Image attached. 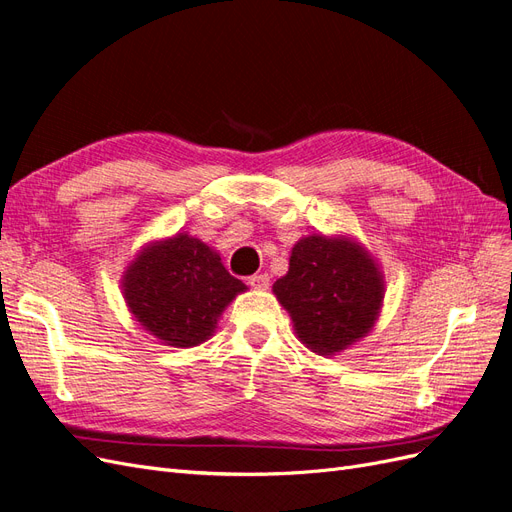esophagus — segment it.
I'll return each mask as SVG.
<instances>
[{"label": "esophagus", "mask_w": 512, "mask_h": 512, "mask_svg": "<svg viewBox=\"0 0 512 512\" xmlns=\"http://www.w3.org/2000/svg\"><path fill=\"white\" fill-rule=\"evenodd\" d=\"M247 284H250L254 290H267L271 280H269L267 273H256V275L250 277V280H247Z\"/></svg>", "instance_id": "obj_1"}]
</instances>
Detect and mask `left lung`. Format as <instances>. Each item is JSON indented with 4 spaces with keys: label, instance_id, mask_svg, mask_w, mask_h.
<instances>
[{
    "label": "left lung",
    "instance_id": "8db88e82",
    "mask_svg": "<svg viewBox=\"0 0 512 512\" xmlns=\"http://www.w3.org/2000/svg\"><path fill=\"white\" fill-rule=\"evenodd\" d=\"M301 342L318 354L352 346L374 327L384 299L380 269L365 247L346 237H303L290 267L273 284Z\"/></svg>",
    "mask_w": 512,
    "mask_h": 512
}]
</instances>
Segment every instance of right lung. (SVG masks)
<instances>
[{"mask_svg": "<svg viewBox=\"0 0 512 512\" xmlns=\"http://www.w3.org/2000/svg\"><path fill=\"white\" fill-rule=\"evenodd\" d=\"M243 290L218 252L183 232L147 245L123 275V297L134 318L175 348L209 339L224 307Z\"/></svg>", "mask_w": 512, "mask_h": 512, "instance_id": "1", "label": "right lung"}]
</instances>
